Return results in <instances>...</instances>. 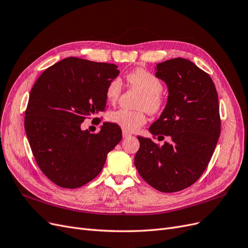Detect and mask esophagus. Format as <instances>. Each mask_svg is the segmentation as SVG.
<instances>
[{"label": "esophagus", "instance_id": "1", "mask_svg": "<svg viewBox=\"0 0 248 248\" xmlns=\"http://www.w3.org/2000/svg\"><path fill=\"white\" fill-rule=\"evenodd\" d=\"M122 135H123V138H129V137H131V133L126 131V130L122 131Z\"/></svg>", "mask_w": 248, "mask_h": 248}]
</instances>
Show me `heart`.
Here are the masks:
<instances>
[{"mask_svg": "<svg viewBox=\"0 0 248 248\" xmlns=\"http://www.w3.org/2000/svg\"><path fill=\"white\" fill-rule=\"evenodd\" d=\"M127 82L142 93L140 101V107L145 108L152 113H157L162 108L163 98L161 92L163 84L160 79L144 69L138 68L127 75ZM122 92V82L119 78H115L108 83L106 90V98L108 103L114 104L118 101ZM108 121L121 127L126 131H134L146 122V116L143 110L130 111L126 108H119L108 116Z\"/></svg>", "mask_w": 248, "mask_h": 248, "instance_id": "heart-1", "label": "heart"}]
</instances>
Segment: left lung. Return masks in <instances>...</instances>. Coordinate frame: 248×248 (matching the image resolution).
Returning a JSON list of instances; mask_svg holds the SVG:
<instances>
[{"mask_svg":"<svg viewBox=\"0 0 248 248\" xmlns=\"http://www.w3.org/2000/svg\"><path fill=\"white\" fill-rule=\"evenodd\" d=\"M155 70L168 87V100L148 130L171 141L158 146L138 136L134 165L156 190L177 192L199 180L211 161L221 133L219 98L210 75L187 59L158 63Z\"/></svg>","mask_w":248,"mask_h":248,"instance_id":"obj_1","label":"left lung"}]
</instances>
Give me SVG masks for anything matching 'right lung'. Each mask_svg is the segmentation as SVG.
<instances>
[{"label":"right lung","mask_w":248,"mask_h":248,"mask_svg":"<svg viewBox=\"0 0 248 248\" xmlns=\"http://www.w3.org/2000/svg\"><path fill=\"white\" fill-rule=\"evenodd\" d=\"M119 73L114 64L70 57L48 67L31 88L25 132L39 169L55 184L72 189L92 181L121 141L114 123L96 134L81 129L85 118L105 111L106 90Z\"/></svg>","instance_id":"add662e5"}]
</instances>
